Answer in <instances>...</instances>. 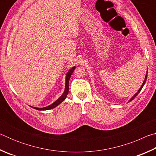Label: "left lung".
<instances>
[{"instance_id": "obj_1", "label": "left lung", "mask_w": 156, "mask_h": 156, "mask_svg": "<svg viewBox=\"0 0 156 156\" xmlns=\"http://www.w3.org/2000/svg\"><path fill=\"white\" fill-rule=\"evenodd\" d=\"M147 73H148V72H147V75H146V76H145V79H144V83H143V84H142V85L141 86V87H140V89H139V90H138V92H137V93L135 94V95H134V96H133V97H132L131 98V100H129V102H130V101H131V100H133L134 98H135L137 96H138V94L140 93V91H141V89H142V87H143V86H144V83H145V82H146V80H147Z\"/></svg>"}]
</instances>
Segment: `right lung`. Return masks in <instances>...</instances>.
<instances>
[{"label": "right lung", "mask_w": 156, "mask_h": 156, "mask_svg": "<svg viewBox=\"0 0 156 156\" xmlns=\"http://www.w3.org/2000/svg\"><path fill=\"white\" fill-rule=\"evenodd\" d=\"M76 69V67H72L71 69L69 71L68 73H67V76H66V82H65V89L64 93L62 94V95L60 96L56 102H54V103L51 104V105H49L48 107H43V108H36V107H33L34 109H37V110H49V109H51L53 108H55L57 107L58 105H60L62 102L64 101V100L67 97L68 92H69V80L71 76L73 73V72H74V69Z\"/></svg>", "instance_id": "right-lung-1"}]
</instances>
